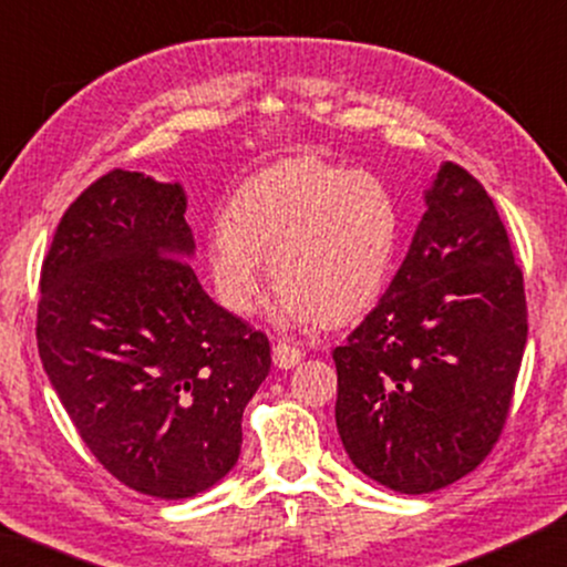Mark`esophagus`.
I'll use <instances>...</instances> for the list:
<instances>
[{
  "mask_svg": "<svg viewBox=\"0 0 567 567\" xmlns=\"http://www.w3.org/2000/svg\"><path fill=\"white\" fill-rule=\"evenodd\" d=\"M301 359H305V353H301L299 348H293L289 343L274 346V363L278 369H293Z\"/></svg>",
  "mask_w": 567,
  "mask_h": 567,
  "instance_id": "esophagus-1",
  "label": "esophagus"
}]
</instances>
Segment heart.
Masks as SVG:
<instances>
[{
    "label": "heart",
    "instance_id": "obj_1",
    "mask_svg": "<svg viewBox=\"0 0 567 567\" xmlns=\"http://www.w3.org/2000/svg\"><path fill=\"white\" fill-rule=\"evenodd\" d=\"M400 239L398 198L379 177L291 157L231 193L227 219L208 229L206 260L231 315L258 309L268 258L278 324H346L382 299Z\"/></svg>",
    "mask_w": 567,
    "mask_h": 567
}]
</instances>
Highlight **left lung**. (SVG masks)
Returning <instances> with one entry per match:
<instances>
[{
    "label": "left lung",
    "instance_id": "8db88e82",
    "mask_svg": "<svg viewBox=\"0 0 567 567\" xmlns=\"http://www.w3.org/2000/svg\"><path fill=\"white\" fill-rule=\"evenodd\" d=\"M423 204L390 289L332 351L346 454L408 495L452 485L485 460L526 346L524 276L483 185L444 162Z\"/></svg>",
    "mask_w": 567,
    "mask_h": 567
}]
</instances>
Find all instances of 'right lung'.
I'll return each instance as SVG.
<instances>
[{"label": "right lung", "mask_w": 567, "mask_h": 567, "mask_svg": "<svg viewBox=\"0 0 567 567\" xmlns=\"http://www.w3.org/2000/svg\"><path fill=\"white\" fill-rule=\"evenodd\" d=\"M181 183L113 169L59 221L43 260L38 353L84 444L123 485L181 501L239 460L270 371L260 330L193 274Z\"/></svg>", "instance_id": "add662e5"}]
</instances>
